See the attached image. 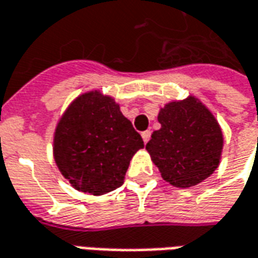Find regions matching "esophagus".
Wrapping results in <instances>:
<instances>
[{
    "instance_id": "1",
    "label": "esophagus",
    "mask_w": 258,
    "mask_h": 258,
    "mask_svg": "<svg viewBox=\"0 0 258 258\" xmlns=\"http://www.w3.org/2000/svg\"><path fill=\"white\" fill-rule=\"evenodd\" d=\"M142 137H143V142L144 143H148V140L151 139V132L150 131H146L142 133Z\"/></svg>"
}]
</instances>
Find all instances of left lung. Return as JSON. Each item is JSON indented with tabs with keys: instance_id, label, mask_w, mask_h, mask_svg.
<instances>
[{
	"instance_id": "left-lung-1",
	"label": "left lung",
	"mask_w": 258,
	"mask_h": 258,
	"mask_svg": "<svg viewBox=\"0 0 258 258\" xmlns=\"http://www.w3.org/2000/svg\"><path fill=\"white\" fill-rule=\"evenodd\" d=\"M161 129L146 148L163 180L187 188L216 170L223 150V133L212 112L195 97L172 101L158 115Z\"/></svg>"
}]
</instances>
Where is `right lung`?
<instances>
[{
    "label": "right lung",
    "instance_id": "1",
    "mask_svg": "<svg viewBox=\"0 0 258 258\" xmlns=\"http://www.w3.org/2000/svg\"><path fill=\"white\" fill-rule=\"evenodd\" d=\"M144 147L142 136L111 97L80 96L54 133V161L73 187L93 195L121 187L132 157Z\"/></svg>",
    "mask_w": 258,
    "mask_h": 258
}]
</instances>
